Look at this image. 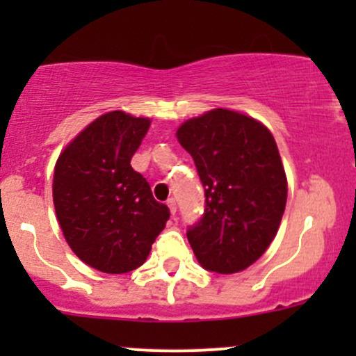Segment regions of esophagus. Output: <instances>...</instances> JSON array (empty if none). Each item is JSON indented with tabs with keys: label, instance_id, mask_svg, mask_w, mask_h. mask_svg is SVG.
Segmentation results:
<instances>
[{
	"label": "esophagus",
	"instance_id": "obj_1",
	"mask_svg": "<svg viewBox=\"0 0 356 356\" xmlns=\"http://www.w3.org/2000/svg\"><path fill=\"white\" fill-rule=\"evenodd\" d=\"M167 206H169V209H170V214H175V212H177V204H175V199H169V201H167Z\"/></svg>",
	"mask_w": 356,
	"mask_h": 356
}]
</instances>
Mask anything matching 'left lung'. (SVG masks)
<instances>
[{"mask_svg":"<svg viewBox=\"0 0 356 356\" xmlns=\"http://www.w3.org/2000/svg\"><path fill=\"white\" fill-rule=\"evenodd\" d=\"M179 144L204 187L202 218L187 239L204 269L239 273L264 254L286 207L288 184L275 137L261 122L214 108L184 122Z\"/></svg>","mask_w":356,"mask_h":356,"instance_id":"left-lung-1","label":"left lung"}]
</instances>
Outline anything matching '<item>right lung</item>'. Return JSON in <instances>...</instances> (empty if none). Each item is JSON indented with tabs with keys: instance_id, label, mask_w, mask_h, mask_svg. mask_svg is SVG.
I'll list each match as a JSON object with an SVG mask.
<instances>
[{
	"instance_id": "add662e5",
	"label": "right lung",
	"mask_w": 356,
	"mask_h": 356,
	"mask_svg": "<svg viewBox=\"0 0 356 356\" xmlns=\"http://www.w3.org/2000/svg\"><path fill=\"white\" fill-rule=\"evenodd\" d=\"M149 127V118L105 113L55 165L53 204L65 239L83 263L108 275L142 266L170 216L130 165Z\"/></svg>"
}]
</instances>
